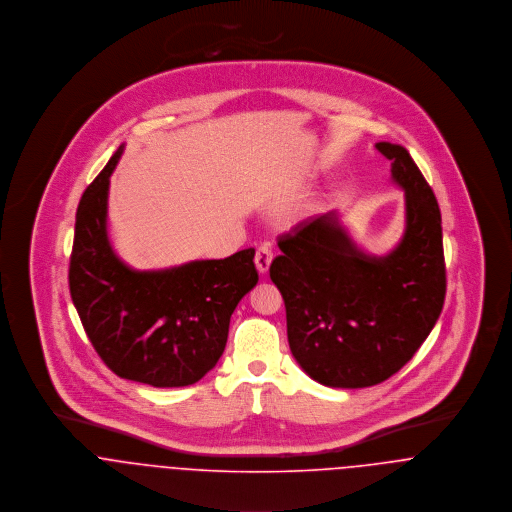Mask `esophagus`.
Wrapping results in <instances>:
<instances>
[{
	"label": "esophagus",
	"mask_w": 512,
	"mask_h": 512,
	"mask_svg": "<svg viewBox=\"0 0 512 512\" xmlns=\"http://www.w3.org/2000/svg\"><path fill=\"white\" fill-rule=\"evenodd\" d=\"M271 261H273V249H271V245H267V243L259 245V247H257V253H255V267H257V271H259L261 275L269 271Z\"/></svg>",
	"instance_id": "obj_1"
}]
</instances>
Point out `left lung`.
<instances>
[{
  "label": "left lung",
  "mask_w": 512,
  "mask_h": 512,
  "mask_svg": "<svg viewBox=\"0 0 512 512\" xmlns=\"http://www.w3.org/2000/svg\"><path fill=\"white\" fill-rule=\"evenodd\" d=\"M404 190L406 228L397 247L365 255L336 214L300 222L279 237L271 281L286 308L288 345L320 385L363 389L402 369L432 332L446 298L442 216L410 153L381 141Z\"/></svg>",
  "instance_id": "8db88e82"
}]
</instances>
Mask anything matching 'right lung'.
Listing matches in <instances>:
<instances>
[{
  "mask_svg": "<svg viewBox=\"0 0 512 512\" xmlns=\"http://www.w3.org/2000/svg\"><path fill=\"white\" fill-rule=\"evenodd\" d=\"M123 153L86 188L76 212L70 296L94 349L117 377L151 387H186L216 367L229 318L257 284L255 249L226 259L135 271L108 237L110 176Z\"/></svg>",
  "mask_w": 512,
  "mask_h": 512,
  "instance_id": "1",
  "label": "right lung"
}]
</instances>
